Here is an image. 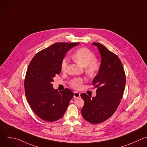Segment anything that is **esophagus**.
Returning <instances> with one entry per match:
<instances>
[{"mask_svg": "<svg viewBox=\"0 0 147 147\" xmlns=\"http://www.w3.org/2000/svg\"><path fill=\"white\" fill-rule=\"evenodd\" d=\"M80 97V93H79L77 92H74V98H78V97Z\"/></svg>", "mask_w": 147, "mask_h": 147, "instance_id": "obj_1", "label": "esophagus"}]
</instances>
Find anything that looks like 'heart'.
Listing matches in <instances>:
<instances>
[{
	"mask_svg": "<svg viewBox=\"0 0 147 147\" xmlns=\"http://www.w3.org/2000/svg\"><path fill=\"white\" fill-rule=\"evenodd\" d=\"M95 54L88 48H80L73 54L72 58L73 60L84 67V71L86 75L90 77H94L98 73L100 69V63L95 59ZM69 59L65 57L62 61L61 70L65 72L67 70ZM85 81L82 77H76L70 81V85L76 89H80Z\"/></svg>",
	"mask_w": 147,
	"mask_h": 147,
	"instance_id": "heart-1",
	"label": "heart"
}]
</instances>
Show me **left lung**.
<instances>
[{
    "label": "left lung",
    "mask_w": 147,
    "mask_h": 147,
    "mask_svg": "<svg viewBox=\"0 0 147 147\" xmlns=\"http://www.w3.org/2000/svg\"><path fill=\"white\" fill-rule=\"evenodd\" d=\"M93 44L99 48L101 55L100 70L93 80L97 88L96 96L82 93L84 101L81 109L83 118L93 124L102 123L110 118L118 107L126 84V75L118 57L98 42Z\"/></svg>",
    "instance_id": "1"
}]
</instances>
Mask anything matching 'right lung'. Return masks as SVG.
I'll return each instance as SVG.
<instances>
[{
  "instance_id": "1",
  "label": "right lung",
  "mask_w": 147,
  "mask_h": 147,
  "mask_svg": "<svg viewBox=\"0 0 147 147\" xmlns=\"http://www.w3.org/2000/svg\"><path fill=\"white\" fill-rule=\"evenodd\" d=\"M79 42H57L37 53L30 61L24 80L25 96L33 111L47 122L64 115L74 96L67 88L59 92L53 87V78L61 72L66 53Z\"/></svg>"
}]
</instances>
